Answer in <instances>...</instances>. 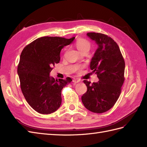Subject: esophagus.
<instances>
[{
    "instance_id": "obj_1",
    "label": "esophagus",
    "mask_w": 147,
    "mask_h": 147,
    "mask_svg": "<svg viewBox=\"0 0 147 147\" xmlns=\"http://www.w3.org/2000/svg\"><path fill=\"white\" fill-rule=\"evenodd\" d=\"M73 82H74V83H78V82H81V81L80 80V79H74V80H73Z\"/></svg>"
}]
</instances>
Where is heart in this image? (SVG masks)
<instances>
[{
	"label": "heart",
	"mask_w": 147,
	"mask_h": 147,
	"mask_svg": "<svg viewBox=\"0 0 147 147\" xmlns=\"http://www.w3.org/2000/svg\"><path fill=\"white\" fill-rule=\"evenodd\" d=\"M75 45H76L79 51L80 52L84 50H89L90 47L89 42L83 38H78L75 42Z\"/></svg>",
	"instance_id": "obj_1"
}]
</instances>
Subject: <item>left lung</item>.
I'll list each match as a JSON object with an SVG mask.
<instances>
[{"label":"left lung","instance_id":"8db88e82","mask_svg":"<svg viewBox=\"0 0 147 147\" xmlns=\"http://www.w3.org/2000/svg\"><path fill=\"white\" fill-rule=\"evenodd\" d=\"M87 36L98 45L90 68L99 81L91 84L84 80L87 90L81 100L89 111L102 113L115 105L124 81L125 62L118 45L111 37L102 33L88 32Z\"/></svg>","mask_w":147,"mask_h":147}]
</instances>
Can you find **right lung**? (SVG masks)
Returning a JSON list of instances; mask_svg holds the SVG:
<instances>
[{"label":"right lung","mask_w":147,"mask_h":147,"mask_svg":"<svg viewBox=\"0 0 147 147\" xmlns=\"http://www.w3.org/2000/svg\"><path fill=\"white\" fill-rule=\"evenodd\" d=\"M75 39L45 36L27 45L21 53L17 72L26 102L40 114L57 111L61 103V90L72 81L70 78L55 79L49 76L60 60V52Z\"/></svg>","instance_id":"1"}]
</instances>
